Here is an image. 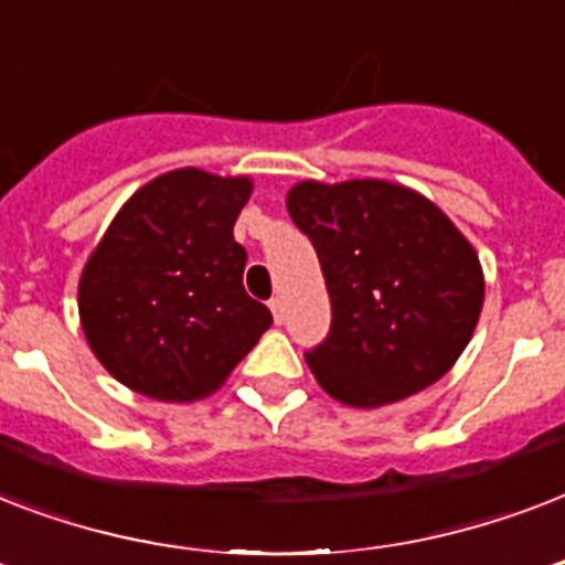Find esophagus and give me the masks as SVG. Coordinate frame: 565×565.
<instances>
[{
    "instance_id": "34e87169",
    "label": "esophagus",
    "mask_w": 565,
    "mask_h": 565,
    "mask_svg": "<svg viewBox=\"0 0 565 565\" xmlns=\"http://www.w3.org/2000/svg\"><path fill=\"white\" fill-rule=\"evenodd\" d=\"M269 310H273L275 326H281L284 317H287V308H284V299H281V296H273V299H269Z\"/></svg>"
}]
</instances>
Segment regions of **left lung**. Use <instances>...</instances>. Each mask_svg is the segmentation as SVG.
<instances>
[{
	"mask_svg": "<svg viewBox=\"0 0 565 565\" xmlns=\"http://www.w3.org/2000/svg\"><path fill=\"white\" fill-rule=\"evenodd\" d=\"M287 211L331 296V331L305 354L328 395L384 407L455 366L481 317L483 269L437 204L377 179L299 181Z\"/></svg>",
	"mask_w": 565,
	"mask_h": 565,
	"instance_id": "1",
	"label": "left lung"
}]
</instances>
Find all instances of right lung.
Returning a JSON list of instances; mask_svg holds the SVG:
<instances>
[{
    "instance_id": "1",
    "label": "right lung",
    "mask_w": 565,
    "mask_h": 565,
    "mask_svg": "<svg viewBox=\"0 0 565 565\" xmlns=\"http://www.w3.org/2000/svg\"><path fill=\"white\" fill-rule=\"evenodd\" d=\"M252 179L184 167L128 199L78 281L93 354L119 384L158 402H195L225 384L273 313L243 287L234 239Z\"/></svg>"
}]
</instances>
